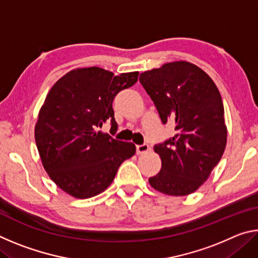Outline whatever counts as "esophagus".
Returning a JSON list of instances; mask_svg holds the SVG:
<instances>
[{
    "label": "esophagus",
    "mask_w": 258,
    "mask_h": 258,
    "mask_svg": "<svg viewBox=\"0 0 258 258\" xmlns=\"http://www.w3.org/2000/svg\"><path fill=\"white\" fill-rule=\"evenodd\" d=\"M150 150V148L148 145H142V146H137V154L138 155H143Z\"/></svg>",
    "instance_id": "1"
}]
</instances>
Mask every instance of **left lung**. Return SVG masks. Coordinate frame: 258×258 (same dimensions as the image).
Wrapping results in <instances>:
<instances>
[{"mask_svg":"<svg viewBox=\"0 0 258 258\" xmlns=\"http://www.w3.org/2000/svg\"><path fill=\"white\" fill-rule=\"evenodd\" d=\"M164 124L176 134L155 147L161 169L149 178L155 190L187 196L198 190L221 160L226 147L224 107L213 80L187 61H172L140 75Z\"/></svg>","mask_w":258,"mask_h":258,"instance_id":"left-lung-1","label":"left lung"}]
</instances>
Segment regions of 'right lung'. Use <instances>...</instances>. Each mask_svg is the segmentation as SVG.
I'll use <instances>...</instances> for the list:
<instances>
[{"instance_id": "right-lung-1", "label": "right lung", "mask_w": 258, "mask_h": 258, "mask_svg": "<svg viewBox=\"0 0 258 258\" xmlns=\"http://www.w3.org/2000/svg\"><path fill=\"white\" fill-rule=\"evenodd\" d=\"M139 72L113 73L76 68L54 83L38 111L35 141L42 165L61 190L77 199L101 194L119 166L135 155L132 142L98 131L106 121L117 131L112 100L134 85Z\"/></svg>"}]
</instances>
